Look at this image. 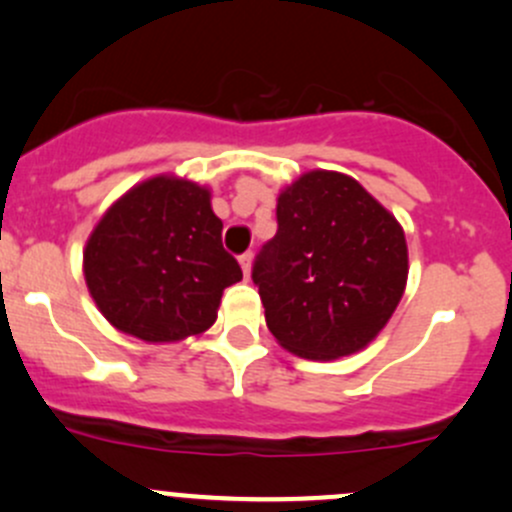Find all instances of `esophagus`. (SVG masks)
Here are the masks:
<instances>
[{
    "mask_svg": "<svg viewBox=\"0 0 512 512\" xmlns=\"http://www.w3.org/2000/svg\"><path fill=\"white\" fill-rule=\"evenodd\" d=\"M251 261H254V254H251V251H246V254H241V256H239L241 271H244V276H246V278L251 276Z\"/></svg>",
    "mask_w": 512,
    "mask_h": 512,
    "instance_id": "obj_1",
    "label": "esophagus"
}]
</instances>
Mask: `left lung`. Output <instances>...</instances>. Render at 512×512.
I'll return each mask as SVG.
<instances>
[{
    "mask_svg": "<svg viewBox=\"0 0 512 512\" xmlns=\"http://www.w3.org/2000/svg\"><path fill=\"white\" fill-rule=\"evenodd\" d=\"M276 219L251 271L273 337L308 360L370 345L407 286L399 221L357 179L328 170L283 189Z\"/></svg>",
    "mask_w": 512,
    "mask_h": 512,
    "instance_id": "left-lung-1",
    "label": "left lung"
}]
</instances>
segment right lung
Returning a JSON list of instances; mask_svg holds the SVG:
<instances>
[{"mask_svg":"<svg viewBox=\"0 0 512 512\" xmlns=\"http://www.w3.org/2000/svg\"><path fill=\"white\" fill-rule=\"evenodd\" d=\"M207 187L170 175L130 189L105 212L83 251L98 310L120 333L177 342L217 320L241 266L221 246Z\"/></svg>","mask_w":512,"mask_h":512,"instance_id":"right-lung-1","label":"right lung"}]
</instances>
